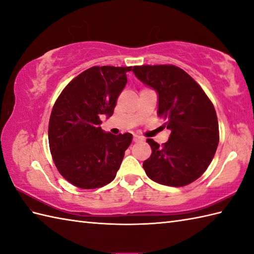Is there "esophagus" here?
Instances as JSON below:
<instances>
[{"instance_id":"1","label":"esophagus","mask_w":254,"mask_h":254,"mask_svg":"<svg viewBox=\"0 0 254 254\" xmlns=\"http://www.w3.org/2000/svg\"><path fill=\"white\" fill-rule=\"evenodd\" d=\"M141 141H144L143 137L137 136V135H134V137H133V142L134 143H137V142H141Z\"/></svg>"}]
</instances>
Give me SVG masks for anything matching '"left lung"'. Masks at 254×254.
Segmentation results:
<instances>
[{
	"instance_id": "1",
	"label": "left lung",
	"mask_w": 254,
	"mask_h": 254,
	"mask_svg": "<svg viewBox=\"0 0 254 254\" xmlns=\"http://www.w3.org/2000/svg\"><path fill=\"white\" fill-rule=\"evenodd\" d=\"M133 72L158 93V116L171 131L161 145L147 138L152 155L143 163L145 172L159 185H190L207 169L218 146V121L212 101L190 75L176 65H137Z\"/></svg>"
}]
</instances>
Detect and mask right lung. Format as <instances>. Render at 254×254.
Returning <instances> with one entry per match:
<instances>
[{
  "instance_id": "add662e5",
  "label": "right lung",
  "mask_w": 254,
  "mask_h": 254,
  "mask_svg": "<svg viewBox=\"0 0 254 254\" xmlns=\"http://www.w3.org/2000/svg\"><path fill=\"white\" fill-rule=\"evenodd\" d=\"M132 66H93L62 90L49 120V147L57 169L73 186L89 190L116 178L132 134L112 135L99 127L113 115Z\"/></svg>"
}]
</instances>
